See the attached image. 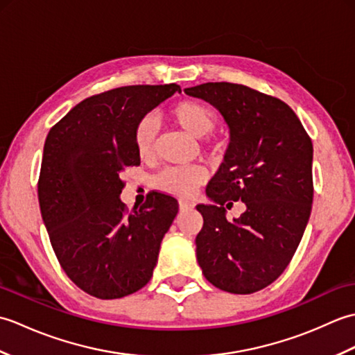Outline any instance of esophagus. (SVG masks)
<instances>
[{"instance_id":"obj_1","label":"esophagus","mask_w":355,"mask_h":355,"mask_svg":"<svg viewBox=\"0 0 355 355\" xmlns=\"http://www.w3.org/2000/svg\"><path fill=\"white\" fill-rule=\"evenodd\" d=\"M189 209H193V205H192V202H189V201H184V200L180 201V210H182V212H184V210H189Z\"/></svg>"}]
</instances>
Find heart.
<instances>
[{
	"mask_svg": "<svg viewBox=\"0 0 355 355\" xmlns=\"http://www.w3.org/2000/svg\"><path fill=\"white\" fill-rule=\"evenodd\" d=\"M172 119L182 130L193 137H206L218 125L215 111L205 102L186 99L178 102L172 108ZM134 141L137 154L148 160L157 153L158 141V120L154 116H145L139 120L134 131ZM205 148L212 154L223 150L220 140H206ZM207 182V169L205 166H169L155 173L153 184L158 191L166 192L173 197L189 198L193 197L200 187Z\"/></svg>",
	"mask_w": 355,
	"mask_h": 355,
	"instance_id": "b5f03b06",
	"label": "heart"
}]
</instances>
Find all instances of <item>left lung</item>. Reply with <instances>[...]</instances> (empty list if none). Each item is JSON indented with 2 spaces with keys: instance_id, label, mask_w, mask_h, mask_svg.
<instances>
[{
  "instance_id": "1",
  "label": "left lung",
  "mask_w": 355,
  "mask_h": 355,
  "mask_svg": "<svg viewBox=\"0 0 355 355\" xmlns=\"http://www.w3.org/2000/svg\"><path fill=\"white\" fill-rule=\"evenodd\" d=\"M221 112L230 128L224 162L206 189L215 205H198L202 229L195 238L202 275L216 288L252 294L288 267L313 206V143L294 111L256 89L207 82L184 89ZM243 200L233 223L225 209Z\"/></svg>"
}]
</instances>
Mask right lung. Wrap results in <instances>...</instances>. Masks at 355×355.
I'll return each mask as SVG.
<instances>
[{
    "instance_id": "add662e5",
    "label": "right lung",
    "mask_w": 355,
    "mask_h": 355,
    "mask_svg": "<svg viewBox=\"0 0 355 355\" xmlns=\"http://www.w3.org/2000/svg\"><path fill=\"white\" fill-rule=\"evenodd\" d=\"M182 92L177 84L120 87L87 97L51 126L44 145L37 200L62 270L97 299L143 288L178 206L153 192L130 210L120 200L126 168L140 164L139 120Z\"/></svg>"
}]
</instances>
